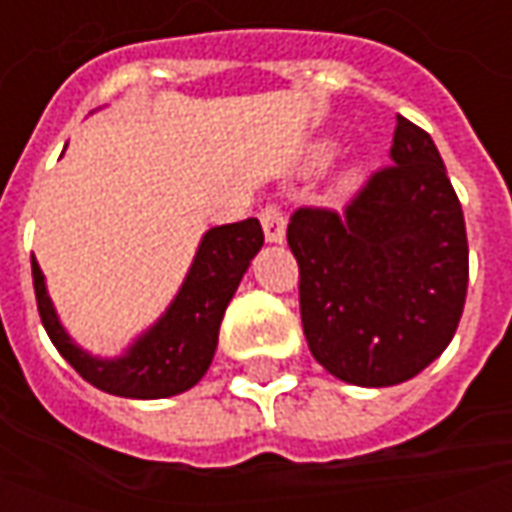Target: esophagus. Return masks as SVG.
<instances>
[{"label":"esophagus","instance_id":"1","mask_svg":"<svg viewBox=\"0 0 512 512\" xmlns=\"http://www.w3.org/2000/svg\"><path fill=\"white\" fill-rule=\"evenodd\" d=\"M260 224H263V233H266L268 244H282L285 241L288 219H285V213L279 211L277 205H266L260 211Z\"/></svg>","mask_w":512,"mask_h":512}]
</instances>
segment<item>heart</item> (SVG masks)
Returning a JSON list of instances; mask_svg holds the SVG:
<instances>
[{
	"mask_svg": "<svg viewBox=\"0 0 512 512\" xmlns=\"http://www.w3.org/2000/svg\"><path fill=\"white\" fill-rule=\"evenodd\" d=\"M334 150H337L334 142H321V145H315V150H312V164H315V167H321V164H326V161H332ZM343 183H348V186L356 183L354 172H348V175L343 178Z\"/></svg>",
	"mask_w": 512,
	"mask_h": 512,
	"instance_id": "b5f03b06",
	"label": "heart"
}]
</instances>
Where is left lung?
I'll list each match as a JSON object with an SVG mask.
<instances>
[{"instance_id":"1","label":"left lung","mask_w":512,"mask_h":512,"mask_svg":"<svg viewBox=\"0 0 512 512\" xmlns=\"http://www.w3.org/2000/svg\"><path fill=\"white\" fill-rule=\"evenodd\" d=\"M386 167L345 213L299 208L288 224L312 356L354 386L422 373L461 321L469 246L439 150L397 115Z\"/></svg>"}]
</instances>
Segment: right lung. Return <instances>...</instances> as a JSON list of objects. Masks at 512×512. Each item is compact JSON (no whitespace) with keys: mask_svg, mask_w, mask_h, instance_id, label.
I'll use <instances>...</instances> for the list:
<instances>
[{"mask_svg":"<svg viewBox=\"0 0 512 512\" xmlns=\"http://www.w3.org/2000/svg\"><path fill=\"white\" fill-rule=\"evenodd\" d=\"M260 246L263 227L257 219L211 227L202 235L175 299L120 356H95L73 340L54 310L46 277L32 255L40 321L62 359L101 392L131 400L180 395L208 373L219 345L224 310Z\"/></svg>","mask_w":512,"mask_h":512,"instance_id":"obj_1","label":"right lung"}]
</instances>
